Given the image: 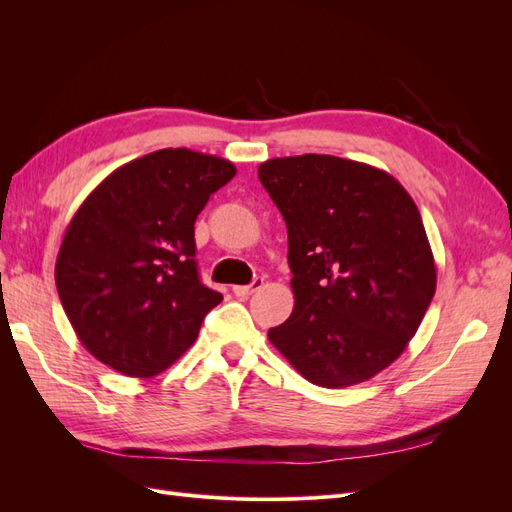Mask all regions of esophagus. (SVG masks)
I'll list each match as a JSON object with an SVG mask.
<instances>
[{
	"label": "esophagus",
	"mask_w": 512,
	"mask_h": 512,
	"mask_svg": "<svg viewBox=\"0 0 512 512\" xmlns=\"http://www.w3.org/2000/svg\"><path fill=\"white\" fill-rule=\"evenodd\" d=\"M262 284H265V282H262V280H254L250 286H235V288H232V292H235L239 299H247V297H250V294H254L256 290H260Z\"/></svg>",
	"instance_id": "34e87169"
}]
</instances>
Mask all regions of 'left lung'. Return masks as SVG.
I'll list each match as a JSON object with an SVG mask.
<instances>
[{
	"label": "left lung",
	"mask_w": 512,
	"mask_h": 512,
	"mask_svg": "<svg viewBox=\"0 0 512 512\" xmlns=\"http://www.w3.org/2000/svg\"><path fill=\"white\" fill-rule=\"evenodd\" d=\"M258 179L284 215L294 309L269 342L299 374L342 389L389 367L436 292V260L395 177L335 156L273 158Z\"/></svg>",
	"instance_id": "obj_1"
}]
</instances>
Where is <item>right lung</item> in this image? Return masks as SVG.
Segmentation results:
<instances>
[{"label": "right lung", "instance_id": "1", "mask_svg": "<svg viewBox=\"0 0 512 512\" xmlns=\"http://www.w3.org/2000/svg\"><path fill=\"white\" fill-rule=\"evenodd\" d=\"M237 168L185 147L113 170L70 220L55 262L59 301L81 344L130 378L162 374L222 294L200 284L194 222Z\"/></svg>", "mask_w": 512, "mask_h": 512}]
</instances>
